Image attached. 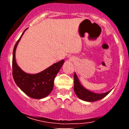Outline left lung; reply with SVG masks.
<instances>
[{
    "label": "left lung",
    "mask_w": 129,
    "mask_h": 129,
    "mask_svg": "<svg viewBox=\"0 0 129 129\" xmlns=\"http://www.w3.org/2000/svg\"><path fill=\"white\" fill-rule=\"evenodd\" d=\"M74 90L77 96L79 99L88 102H94L101 100L111 91V90H110L107 92L101 93V94L90 91L80 84L79 79L75 73L74 74Z\"/></svg>",
    "instance_id": "8db88e82"
}]
</instances>
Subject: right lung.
Returning <instances> with one entry per match:
<instances>
[{
	"label": "right lung",
	"mask_w": 129,
	"mask_h": 129,
	"mask_svg": "<svg viewBox=\"0 0 129 129\" xmlns=\"http://www.w3.org/2000/svg\"><path fill=\"white\" fill-rule=\"evenodd\" d=\"M25 31L17 41L13 49L12 61L13 79L17 86L26 95L31 98L42 99L47 96L52 91L54 78L62 66L64 60H62L54 63L45 70L35 75L28 74L22 70L16 63L15 53L17 44Z\"/></svg>",
	"instance_id": "add662e5"
}]
</instances>
